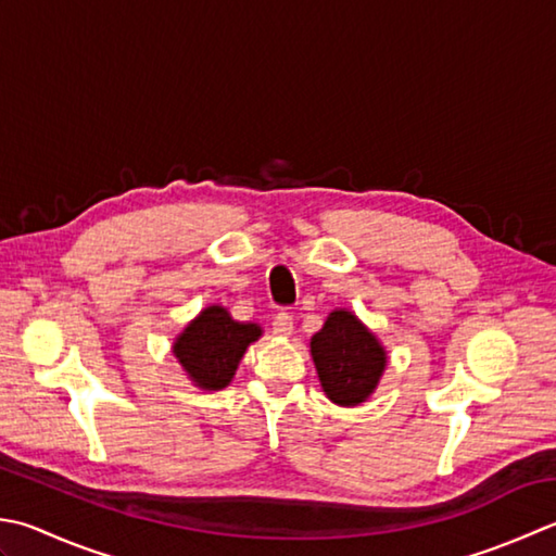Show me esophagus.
<instances>
[{
  "instance_id": "esophagus-1",
  "label": "esophagus",
  "mask_w": 556,
  "mask_h": 556,
  "mask_svg": "<svg viewBox=\"0 0 556 556\" xmlns=\"http://www.w3.org/2000/svg\"><path fill=\"white\" fill-rule=\"evenodd\" d=\"M271 330H275V334H281V337H289L293 332V315L281 311L275 315V320H271Z\"/></svg>"
}]
</instances>
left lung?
Returning a JSON list of instances; mask_svg holds the SVG:
<instances>
[{
    "label": "left lung",
    "instance_id": "8db88e82",
    "mask_svg": "<svg viewBox=\"0 0 556 556\" xmlns=\"http://www.w3.org/2000/svg\"><path fill=\"white\" fill-rule=\"evenodd\" d=\"M311 354L320 386L332 402L354 407L374 393L386 368V352L350 311H334L313 334Z\"/></svg>",
    "mask_w": 556,
    "mask_h": 556
}]
</instances>
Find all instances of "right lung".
<instances>
[{
    "mask_svg": "<svg viewBox=\"0 0 556 556\" xmlns=\"http://www.w3.org/2000/svg\"><path fill=\"white\" fill-rule=\"evenodd\" d=\"M260 334V325L233 320L226 308L210 306L185 328L173 354L200 388L219 390L231 383L248 344Z\"/></svg>",
    "mask_w": 556,
    "mask_h": 556,
    "instance_id": "1",
    "label": "right lung"
}]
</instances>
